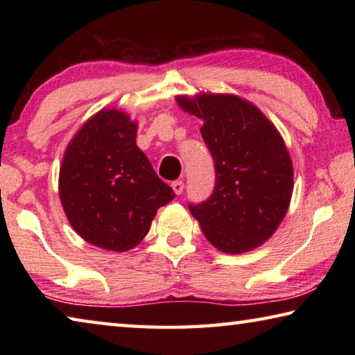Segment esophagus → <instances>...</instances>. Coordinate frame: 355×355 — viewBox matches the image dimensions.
Here are the masks:
<instances>
[{"label": "esophagus", "instance_id": "34e87169", "mask_svg": "<svg viewBox=\"0 0 355 355\" xmlns=\"http://www.w3.org/2000/svg\"><path fill=\"white\" fill-rule=\"evenodd\" d=\"M172 189L173 192H175L177 196H180L184 189V183L182 182V180H177V182H172Z\"/></svg>", "mask_w": 355, "mask_h": 355}]
</instances>
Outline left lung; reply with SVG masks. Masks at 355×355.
Masks as SVG:
<instances>
[{
    "label": "left lung",
    "instance_id": "left-lung-1",
    "mask_svg": "<svg viewBox=\"0 0 355 355\" xmlns=\"http://www.w3.org/2000/svg\"><path fill=\"white\" fill-rule=\"evenodd\" d=\"M183 111L203 120L216 186L189 205L203 235L225 254H243L274 235L290 207L293 163L277 128L250 101L230 94L178 95Z\"/></svg>",
    "mask_w": 355,
    "mask_h": 355
}]
</instances>
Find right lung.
<instances>
[{"mask_svg":"<svg viewBox=\"0 0 355 355\" xmlns=\"http://www.w3.org/2000/svg\"><path fill=\"white\" fill-rule=\"evenodd\" d=\"M137 123L101 110L78 130L59 171L65 216L84 241L127 252L147 235L156 211L175 194L136 146Z\"/></svg>","mask_w":355,"mask_h":355,"instance_id":"1","label":"right lung"}]
</instances>
